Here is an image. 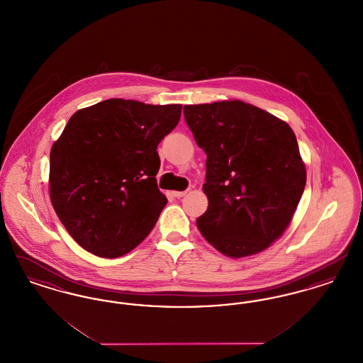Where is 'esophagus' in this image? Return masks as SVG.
Segmentation results:
<instances>
[{
    "label": "esophagus",
    "instance_id": "obj_1",
    "mask_svg": "<svg viewBox=\"0 0 363 363\" xmlns=\"http://www.w3.org/2000/svg\"><path fill=\"white\" fill-rule=\"evenodd\" d=\"M186 193H188V190H184V191H177V190H175V191H173V196L174 197H177V199H181V197H184Z\"/></svg>",
    "mask_w": 363,
    "mask_h": 363
}]
</instances>
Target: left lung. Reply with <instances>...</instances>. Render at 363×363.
Wrapping results in <instances>:
<instances>
[{"label":"left lung","instance_id":"obj_1","mask_svg":"<svg viewBox=\"0 0 363 363\" xmlns=\"http://www.w3.org/2000/svg\"><path fill=\"white\" fill-rule=\"evenodd\" d=\"M184 114L207 154L200 233L231 259L265 250L291 223L306 185L293 129L242 101L186 104Z\"/></svg>","mask_w":363,"mask_h":363}]
</instances>
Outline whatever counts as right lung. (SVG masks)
Here are the masks:
<instances>
[{"label": "right lung", "instance_id": "obj_1", "mask_svg": "<svg viewBox=\"0 0 363 363\" xmlns=\"http://www.w3.org/2000/svg\"><path fill=\"white\" fill-rule=\"evenodd\" d=\"M182 104L107 99L77 110L50 151L52 208L86 252L117 259L154 228L166 196L157 189V144Z\"/></svg>", "mask_w": 363, "mask_h": 363}]
</instances>
